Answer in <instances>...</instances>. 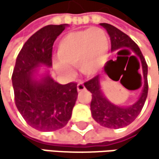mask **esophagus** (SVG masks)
Wrapping results in <instances>:
<instances>
[{
	"instance_id": "34e87169",
	"label": "esophagus",
	"mask_w": 159,
	"mask_h": 159,
	"mask_svg": "<svg viewBox=\"0 0 159 159\" xmlns=\"http://www.w3.org/2000/svg\"><path fill=\"white\" fill-rule=\"evenodd\" d=\"M84 89H86V87H85L84 83H83L82 81L78 82V84H77V90H78V91H82V90H84Z\"/></svg>"
}]
</instances>
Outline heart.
<instances>
[{"label": "heart", "mask_w": 159, "mask_h": 159, "mask_svg": "<svg viewBox=\"0 0 159 159\" xmlns=\"http://www.w3.org/2000/svg\"><path fill=\"white\" fill-rule=\"evenodd\" d=\"M109 52V39L99 27L87 28L66 34L59 42L57 70L66 74L78 66L86 75L96 73L105 64Z\"/></svg>", "instance_id": "1"}]
</instances>
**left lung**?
<instances>
[{"instance_id":"1","label":"left lung","mask_w":159,"mask_h":159,"mask_svg":"<svg viewBox=\"0 0 159 159\" xmlns=\"http://www.w3.org/2000/svg\"><path fill=\"white\" fill-rule=\"evenodd\" d=\"M100 25L107 30V32L110 36L111 50H117L123 48H132V50L135 53V55L140 59V62H141V68H142L143 76L145 79L144 88L142 90L141 96L139 97V99L134 104V105L129 106V107L115 106L104 97L102 91L100 89L99 76H95L93 79H90V80L84 83L87 89L91 93V97H93L90 102V111H91V115H93V119L97 123H99L101 126H104L106 128H110V129H119V128H122V127H125L131 124L137 117V115L140 113V111H141L144 106L147 95H148V80H147L148 66L145 61V58L143 57L141 50H140L138 46L129 36L111 25H109L106 23H103ZM121 50H129V49L123 48ZM136 56L134 55V57L135 58ZM111 62L112 60H110L105 66V70L107 71L108 75H109L108 68L111 66ZM139 68H140V65H139Z\"/></svg>"}]
</instances>
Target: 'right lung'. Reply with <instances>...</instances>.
Returning a JSON list of instances; mask_svg holds the SVG:
<instances>
[{"label":"right lung","instance_id":"right-lung-1","mask_svg":"<svg viewBox=\"0 0 159 159\" xmlns=\"http://www.w3.org/2000/svg\"><path fill=\"white\" fill-rule=\"evenodd\" d=\"M66 25L44 26L23 46L12 73L15 104L26 123L42 132L59 130L68 124L77 99V84L61 85L49 75L41 81L32 71L41 64L52 66L54 41Z\"/></svg>","mask_w":159,"mask_h":159}]
</instances>
